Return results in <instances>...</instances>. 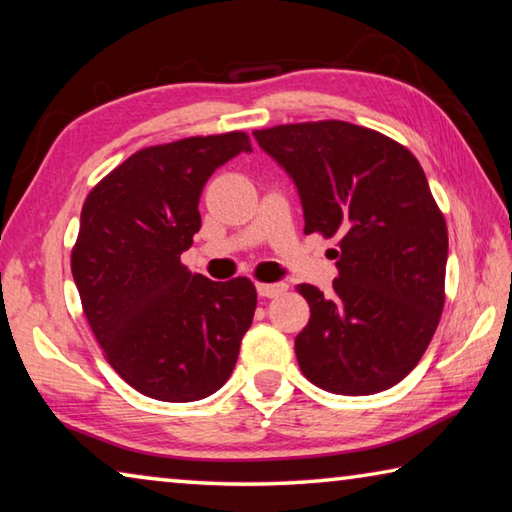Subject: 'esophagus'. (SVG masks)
Instances as JSON below:
<instances>
[{"label": "esophagus", "instance_id": "esophagus-1", "mask_svg": "<svg viewBox=\"0 0 512 512\" xmlns=\"http://www.w3.org/2000/svg\"><path fill=\"white\" fill-rule=\"evenodd\" d=\"M287 291V282H259L257 294L262 298H275Z\"/></svg>", "mask_w": 512, "mask_h": 512}]
</instances>
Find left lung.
<instances>
[{
	"mask_svg": "<svg viewBox=\"0 0 512 512\" xmlns=\"http://www.w3.org/2000/svg\"><path fill=\"white\" fill-rule=\"evenodd\" d=\"M294 180L305 234L337 237L332 294L298 285L310 323L296 337L303 376L332 394L367 396L408 376L444 307L449 237L408 148L344 120L255 129Z\"/></svg>",
	"mask_w": 512,
	"mask_h": 512,
	"instance_id": "left-lung-1",
	"label": "left lung"
}]
</instances>
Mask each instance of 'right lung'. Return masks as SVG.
<instances>
[{
    "label": "right lung",
    "mask_w": 512,
    "mask_h": 512,
    "mask_svg": "<svg viewBox=\"0 0 512 512\" xmlns=\"http://www.w3.org/2000/svg\"><path fill=\"white\" fill-rule=\"evenodd\" d=\"M250 150L243 132L152 145L113 168L81 207L72 278L84 314L111 367L150 399H207L237 364L255 285L193 275L180 257L200 230L202 186Z\"/></svg>",
    "instance_id": "right-lung-1"
}]
</instances>
